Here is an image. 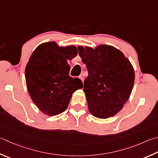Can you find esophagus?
Instances as JSON below:
<instances>
[{"label":"esophagus","mask_w":158,"mask_h":158,"mask_svg":"<svg viewBox=\"0 0 158 158\" xmlns=\"http://www.w3.org/2000/svg\"><path fill=\"white\" fill-rule=\"evenodd\" d=\"M79 79H81V81H82V82H83V81H84V77H83V76H82V75H80V76H79Z\"/></svg>","instance_id":"1"}]
</instances>
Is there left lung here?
Masks as SVG:
<instances>
[{"mask_svg": "<svg viewBox=\"0 0 158 158\" xmlns=\"http://www.w3.org/2000/svg\"><path fill=\"white\" fill-rule=\"evenodd\" d=\"M88 76L84 92L93 116L107 119L119 113L131 96L135 81L131 63L119 50L108 45L78 47Z\"/></svg>", "mask_w": 158, "mask_h": 158, "instance_id": "8db88e82", "label": "left lung"}]
</instances>
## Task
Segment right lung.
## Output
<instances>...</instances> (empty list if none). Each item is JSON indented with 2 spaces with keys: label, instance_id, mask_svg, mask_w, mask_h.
Segmentation results:
<instances>
[{
  "label": "right lung",
  "instance_id": "obj_1",
  "mask_svg": "<svg viewBox=\"0 0 158 158\" xmlns=\"http://www.w3.org/2000/svg\"><path fill=\"white\" fill-rule=\"evenodd\" d=\"M77 55L74 45L59 46L50 41L39 45L30 57L25 72L27 89L36 107L47 115L64 112L73 93L83 88L81 79L69 75L68 61Z\"/></svg>",
  "mask_w": 158,
  "mask_h": 158
}]
</instances>
